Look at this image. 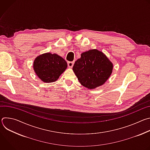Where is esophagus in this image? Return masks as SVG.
Returning <instances> with one entry per match:
<instances>
[{"label": "esophagus", "mask_w": 150, "mask_h": 150, "mask_svg": "<svg viewBox=\"0 0 150 150\" xmlns=\"http://www.w3.org/2000/svg\"><path fill=\"white\" fill-rule=\"evenodd\" d=\"M74 62H68V66L69 68H72L74 66Z\"/></svg>", "instance_id": "34e87169"}]
</instances>
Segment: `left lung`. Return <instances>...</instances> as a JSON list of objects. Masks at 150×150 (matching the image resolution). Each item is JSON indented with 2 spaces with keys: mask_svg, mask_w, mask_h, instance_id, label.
I'll return each mask as SVG.
<instances>
[{
  "mask_svg": "<svg viewBox=\"0 0 150 150\" xmlns=\"http://www.w3.org/2000/svg\"><path fill=\"white\" fill-rule=\"evenodd\" d=\"M113 67V63L103 52L91 49L81 54L72 69L82 85L94 89L109 79Z\"/></svg>",
  "mask_w": 150,
  "mask_h": 150,
  "instance_id": "8db88e82",
  "label": "left lung"
}]
</instances>
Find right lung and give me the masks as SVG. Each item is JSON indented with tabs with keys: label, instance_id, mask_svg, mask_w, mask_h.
<instances>
[{
	"label": "right lung",
	"instance_id": "add662e5",
	"mask_svg": "<svg viewBox=\"0 0 150 150\" xmlns=\"http://www.w3.org/2000/svg\"><path fill=\"white\" fill-rule=\"evenodd\" d=\"M67 63L57 54L46 53L37 56L33 68L38 77L46 83L56 81L67 68Z\"/></svg>",
	"mask_w": 150,
	"mask_h": 150
}]
</instances>
